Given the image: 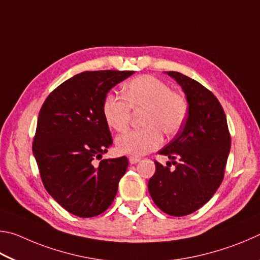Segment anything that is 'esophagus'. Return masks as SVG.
I'll list each match as a JSON object with an SVG mask.
<instances>
[{
	"mask_svg": "<svg viewBox=\"0 0 260 260\" xmlns=\"http://www.w3.org/2000/svg\"><path fill=\"white\" fill-rule=\"evenodd\" d=\"M140 158L139 157H136V156H130L129 157V162L131 163V165H136V163L139 162Z\"/></svg>",
	"mask_w": 260,
	"mask_h": 260,
	"instance_id": "1",
	"label": "esophagus"
}]
</instances>
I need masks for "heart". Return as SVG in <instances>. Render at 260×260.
<instances>
[{"label": "heart", "instance_id": "heart-1", "mask_svg": "<svg viewBox=\"0 0 260 260\" xmlns=\"http://www.w3.org/2000/svg\"><path fill=\"white\" fill-rule=\"evenodd\" d=\"M121 95L107 93L103 114L107 124L117 133L130 124L131 109L144 111L139 130H131L116 139L118 152L130 155H145L161 146L162 134L172 137L184 126L188 103L183 94L172 91L165 82L151 75H142L127 82Z\"/></svg>", "mask_w": 260, "mask_h": 260}]
</instances>
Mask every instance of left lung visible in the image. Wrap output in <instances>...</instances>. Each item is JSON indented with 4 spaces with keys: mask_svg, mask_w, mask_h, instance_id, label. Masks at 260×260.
<instances>
[{
    "mask_svg": "<svg viewBox=\"0 0 260 260\" xmlns=\"http://www.w3.org/2000/svg\"><path fill=\"white\" fill-rule=\"evenodd\" d=\"M167 73L183 88L188 116L176 137L158 152L171 158L175 170H170V162L163 167L155 161L148 190L163 212L183 217L203 207L220 186L231 135L224 109L210 90L181 73Z\"/></svg>",
    "mask_w": 260,
    "mask_h": 260,
    "instance_id": "obj_1",
    "label": "left lung"
}]
</instances>
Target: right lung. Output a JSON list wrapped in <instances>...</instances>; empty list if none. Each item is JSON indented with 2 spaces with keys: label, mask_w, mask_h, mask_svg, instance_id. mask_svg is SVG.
Returning <instances> with one entry per match:
<instances>
[{
  "label": "right lung",
  "mask_w": 260,
  "mask_h": 260,
  "mask_svg": "<svg viewBox=\"0 0 260 260\" xmlns=\"http://www.w3.org/2000/svg\"><path fill=\"white\" fill-rule=\"evenodd\" d=\"M133 71L80 73L57 86L40 109L33 154L48 193L81 218L107 210L125 174L126 156L95 159L112 146L103 114L105 95Z\"/></svg>",
  "instance_id": "add662e5"
}]
</instances>
